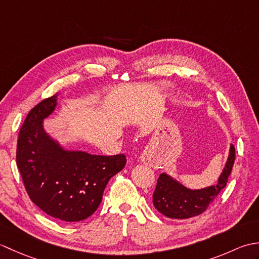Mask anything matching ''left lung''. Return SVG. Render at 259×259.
I'll return each instance as SVG.
<instances>
[{
  "instance_id": "obj_1",
  "label": "left lung",
  "mask_w": 259,
  "mask_h": 259,
  "mask_svg": "<svg viewBox=\"0 0 259 259\" xmlns=\"http://www.w3.org/2000/svg\"><path fill=\"white\" fill-rule=\"evenodd\" d=\"M235 161V147L230 145L229 156L218 183L202 189L192 190L186 188L179 181L167 174L159 176L155 192L152 196L153 206L159 212L172 219H187L198 216L216 199L227 185Z\"/></svg>"
}]
</instances>
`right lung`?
I'll use <instances>...</instances> for the list:
<instances>
[{"mask_svg": "<svg viewBox=\"0 0 259 259\" xmlns=\"http://www.w3.org/2000/svg\"><path fill=\"white\" fill-rule=\"evenodd\" d=\"M58 95L45 99L21 126L16 164L30 199L59 221L75 223L95 212L109 180L125 166V156H97L65 150L43 128Z\"/></svg>", "mask_w": 259, "mask_h": 259, "instance_id": "obj_1", "label": "right lung"}]
</instances>
